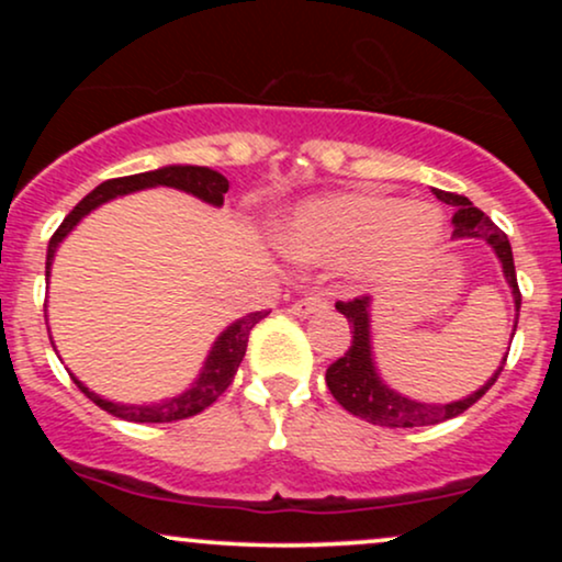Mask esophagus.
<instances>
[{
    "label": "esophagus",
    "instance_id": "1",
    "mask_svg": "<svg viewBox=\"0 0 562 562\" xmlns=\"http://www.w3.org/2000/svg\"><path fill=\"white\" fill-rule=\"evenodd\" d=\"M330 306L327 299H322V295H306V299H299L290 306V312L295 314V317H308V314H317V312H325V308Z\"/></svg>",
    "mask_w": 562,
    "mask_h": 562
}]
</instances>
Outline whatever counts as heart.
I'll use <instances>...</instances> for the list:
<instances>
[{"mask_svg": "<svg viewBox=\"0 0 562 562\" xmlns=\"http://www.w3.org/2000/svg\"><path fill=\"white\" fill-rule=\"evenodd\" d=\"M438 237L441 216L430 205L364 192L308 200L282 227V243L295 259L351 263L370 282L409 272Z\"/></svg>", "mask_w": 562, "mask_h": 562, "instance_id": "1", "label": "heart"}]
</instances>
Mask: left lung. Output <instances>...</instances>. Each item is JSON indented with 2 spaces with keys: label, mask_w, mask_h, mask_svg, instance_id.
<instances>
[{
  "label": "left lung",
  "mask_w": 562,
  "mask_h": 562,
  "mask_svg": "<svg viewBox=\"0 0 562 562\" xmlns=\"http://www.w3.org/2000/svg\"><path fill=\"white\" fill-rule=\"evenodd\" d=\"M438 200H443L447 205H454L457 214L451 216L454 232L451 237H481L494 248L496 259L502 261V272H505L507 285L513 288L515 299V312H520V290H518V277H515V261H513V248H509L507 235L496 224L483 214L481 209H475L465 195H454V192L434 190ZM340 314L351 325V346L340 359L327 367V389L335 396V402L344 406L351 415L362 417V420L372 425H385V428H420V425H438L451 417L462 415L470 409L479 398L486 393L499 378V372L505 370L507 357L502 359L499 370L488 378L486 385H481L479 391L470 393L468 398L451 404H423L415 398H406L402 393L391 391L383 380L378 378L375 362H372V346H370V295H359L353 301H338L335 303ZM515 327H518V314H515Z\"/></svg>",
  "instance_id": "8db88e82"
}]
</instances>
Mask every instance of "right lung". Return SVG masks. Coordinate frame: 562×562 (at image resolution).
<instances>
[{
  "label": "right lung",
  "instance_id": "right-lung-1",
  "mask_svg": "<svg viewBox=\"0 0 562 562\" xmlns=\"http://www.w3.org/2000/svg\"><path fill=\"white\" fill-rule=\"evenodd\" d=\"M158 184L177 187V190L190 192V195L205 200V203L211 205H222L224 192L229 190L227 179L214 169H205V166H164V169H156V171L134 173V177L108 179V182L94 187V190L89 192V195L83 198L66 218H63L60 227H57L47 248V277H49V267H53L57 245L63 243V237H66L68 232L89 214V211H94L97 205L108 203V200L119 195H128V192H137V190H145V187H158ZM267 314L269 312H254L248 314V317L232 322L227 330L216 338V344L211 348L209 359H205L203 364V372H200V378L192 383V389L179 393V396L173 398H166V402L115 404V402H108V398L97 396V393L89 391L81 380L74 378V383L79 385L83 396L92 398L100 409L111 412L113 417H121V420H128V423L187 420V417L198 415V412H203L205 406L214 404L216 398L229 389L232 380H235L237 367H240L245 357V348H248V335L263 317H267Z\"/></svg>",
  "mask_w": 562,
  "mask_h": 562
}]
</instances>
